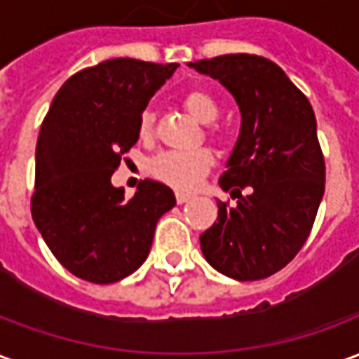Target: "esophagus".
I'll list each match as a JSON object with an SVG mask.
<instances>
[{
	"instance_id": "esophagus-1",
	"label": "esophagus",
	"mask_w": 359,
	"mask_h": 359,
	"mask_svg": "<svg viewBox=\"0 0 359 359\" xmlns=\"http://www.w3.org/2000/svg\"><path fill=\"white\" fill-rule=\"evenodd\" d=\"M192 196L190 194H184V192H177V202L179 203H187Z\"/></svg>"
}]
</instances>
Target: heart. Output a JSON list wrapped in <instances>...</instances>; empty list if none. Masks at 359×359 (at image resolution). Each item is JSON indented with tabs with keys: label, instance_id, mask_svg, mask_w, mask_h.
Returning a JSON list of instances; mask_svg holds the SVG:
<instances>
[{
	"label": "heart",
	"instance_id": "1",
	"mask_svg": "<svg viewBox=\"0 0 359 359\" xmlns=\"http://www.w3.org/2000/svg\"><path fill=\"white\" fill-rule=\"evenodd\" d=\"M184 109L198 118L200 123H213L219 115L217 100L205 90H192L182 97ZM138 134L142 140H149L154 136V115L144 111L138 118ZM215 134V130H211ZM215 157L208 148L192 149V151H163L156 156L148 165L149 175L159 182L175 190H194L208 172L213 169Z\"/></svg>",
	"mask_w": 359,
	"mask_h": 359
}]
</instances>
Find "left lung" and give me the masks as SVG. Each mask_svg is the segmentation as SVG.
<instances>
[{
  "instance_id": "8db88e82",
  "label": "left lung",
  "mask_w": 359,
  "mask_h": 359,
  "mask_svg": "<svg viewBox=\"0 0 359 359\" xmlns=\"http://www.w3.org/2000/svg\"><path fill=\"white\" fill-rule=\"evenodd\" d=\"M188 65L217 79L242 115L219 179L238 202H217V223L200 236L203 256L236 280L271 277L308 241L323 198L325 159L313 109L285 71L259 55L233 53Z\"/></svg>"
}]
</instances>
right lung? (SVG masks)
<instances>
[{
	"label": "right lung",
	"mask_w": 359,
	"mask_h": 359,
	"mask_svg": "<svg viewBox=\"0 0 359 359\" xmlns=\"http://www.w3.org/2000/svg\"><path fill=\"white\" fill-rule=\"evenodd\" d=\"M177 63L118 57L82 69L59 88L40 126L30 211L74 277L109 285L138 269L159 217L177 203L169 187L142 180L133 198L111 184L138 142V118Z\"/></svg>",
	"instance_id": "add662e5"
}]
</instances>
